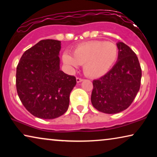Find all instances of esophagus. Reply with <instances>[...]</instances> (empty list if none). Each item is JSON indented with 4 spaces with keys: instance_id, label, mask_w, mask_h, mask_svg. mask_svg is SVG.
Returning <instances> with one entry per match:
<instances>
[{
    "instance_id": "34e87169",
    "label": "esophagus",
    "mask_w": 157,
    "mask_h": 157,
    "mask_svg": "<svg viewBox=\"0 0 157 157\" xmlns=\"http://www.w3.org/2000/svg\"><path fill=\"white\" fill-rule=\"evenodd\" d=\"M83 80V78H79V77H76V81H77V83H79V82H81V81H82Z\"/></svg>"
}]
</instances>
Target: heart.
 <instances>
[{
  "label": "heart",
  "instance_id": "b5f03b06",
  "mask_svg": "<svg viewBox=\"0 0 157 157\" xmlns=\"http://www.w3.org/2000/svg\"><path fill=\"white\" fill-rule=\"evenodd\" d=\"M73 55L65 52L62 56L63 63L70 70L84 64L85 74L98 78L106 74L114 65L119 57V48L112 42L91 40L78 45Z\"/></svg>",
  "mask_w": 157,
  "mask_h": 157
}]
</instances>
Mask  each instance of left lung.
<instances>
[{"instance_id": "1", "label": "left lung", "mask_w": 157, "mask_h": 157, "mask_svg": "<svg viewBox=\"0 0 157 157\" xmlns=\"http://www.w3.org/2000/svg\"><path fill=\"white\" fill-rule=\"evenodd\" d=\"M119 57L113 67L93 81L91 104L105 113H117L132 104L141 86V68L136 53L123 42L117 44Z\"/></svg>"}]
</instances>
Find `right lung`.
Here are the masks:
<instances>
[{
  "instance_id": "right-lung-1",
  "label": "right lung",
  "mask_w": 157,
  "mask_h": 157,
  "mask_svg": "<svg viewBox=\"0 0 157 157\" xmlns=\"http://www.w3.org/2000/svg\"><path fill=\"white\" fill-rule=\"evenodd\" d=\"M61 41L41 40L23 53L16 68V90L25 108L40 119H53L67 111L74 76L60 70Z\"/></svg>"
}]
</instances>
